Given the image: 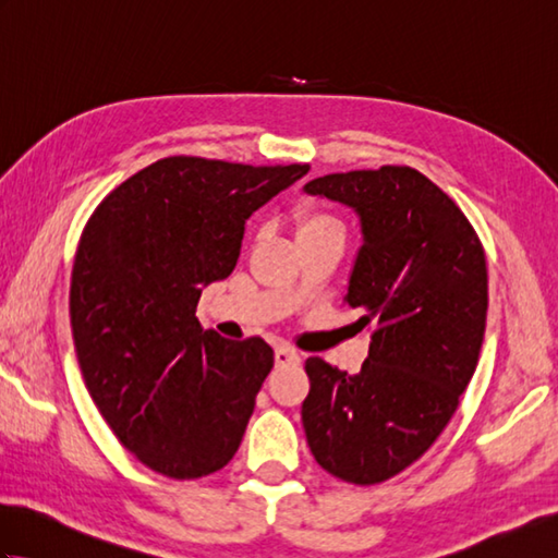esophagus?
<instances>
[{
  "mask_svg": "<svg viewBox=\"0 0 558 558\" xmlns=\"http://www.w3.org/2000/svg\"><path fill=\"white\" fill-rule=\"evenodd\" d=\"M300 362H302L300 354L294 352V350H290L286 345L276 348V366H294V364H300Z\"/></svg>",
  "mask_w": 558,
  "mask_h": 558,
  "instance_id": "obj_1",
  "label": "esophagus"
}]
</instances>
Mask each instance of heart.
Wrapping results in <instances>:
<instances>
[{
    "label": "heart",
    "mask_w": 558,
    "mask_h": 558,
    "mask_svg": "<svg viewBox=\"0 0 558 558\" xmlns=\"http://www.w3.org/2000/svg\"><path fill=\"white\" fill-rule=\"evenodd\" d=\"M294 232H298V240L316 234H342V225L326 210H318L314 206H300L294 210Z\"/></svg>",
    "instance_id": "obj_1"
}]
</instances>
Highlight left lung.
Listing matches in <instances>:
<instances>
[{
    "label": "left lung",
    "mask_w": 558,
    "mask_h": 558,
    "mask_svg": "<svg viewBox=\"0 0 558 558\" xmlns=\"http://www.w3.org/2000/svg\"><path fill=\"white\" fill-rule=\"evenodd\" d=\"M304 192L350 206L362 228L345 302L372 328L369 357L357 374L306 360L302 424L318 465L364 487L422 458L458 410L487 326V258L453 198L405 165Z\"/></svg>",
    "instance_id": "left-lung-1"
}]
</instances>
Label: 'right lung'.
Returning <instances> with one entry per match:
<instances>
[{
  "label": "right lung",
  "mask_w": 558,
  "mask_h": 558,
  "mask_svg": "<svg viewBox=\"0 0 558 558\" xmlns=\"http://www.w3.org/2000/svg\"><path fill=\"white\" fill-rule=\"evenodd\" d=\"M306 172L162 158L83 228L69 292L83 381L124 448L165 477H206L242 444L272 350L204 330L196 304L234 270L248 216Z\"/></svg>",
  "instance_id": "add662e5"
}]
</instances>
